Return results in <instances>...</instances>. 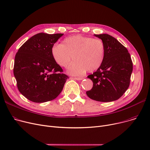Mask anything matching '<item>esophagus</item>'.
Here are the masks:
<instances>
[{
	"label": "esophagus",
	"mask_w": 150,
	"mask_h": 150,
	"mask_svg": "<svg viewBox=\"0 0 150 150\" xmlns=\"http://www.w3.org/2000/svg\"><path fill=\"white\" fill-rule=\"evenodd\" d=\"M74 79L75 80H78V81H81L82 80H83V78H78V77H75L74 78Z\"/></svg>",
	"instance_id": "obj_1"
}]
</instances>
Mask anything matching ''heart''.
<instances>
[{
  "instance_id": "b5f03b06",
  "label": "heart",
  "mask_w": 150,
  "mask_h": 150,
  "mask_svg": "<svg viewBox=\"0 0 150 150\" xmlns=\"http://www.w3.org/2000/svg\"><path fill=\"white\" fill-rule=\"evenodd\" d=\"M52 56L57 64L66 67L71 59L74 61L67 67L72 75H81L87 70L92 72L102 64L105 47L100 39L77 35L65 38L61 44H54L51 49Z\"/></svg>"
}]
</instances>
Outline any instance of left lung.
Instances as JSON below:
<instances>
[{"label": "left lung", "instance_id": "8db88e82", "mask_svg": "<svg viewBox=\"0 0 150 150\" xmlns=\"http://www.w3.org/2000/svg\"><path fill=\"white\" fill-rule=\"evenodd\" d=\"M101 39L105 55L101 66L88 76L93 87L86 92L91 99L110 102L120 98L129 88L132 62L128 50L120 42L108 34L94 35Z\"/></svg>", "mask_w": 150, "mask_h": 150}]
</instances>
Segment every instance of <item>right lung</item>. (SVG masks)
<instances>
[{"mask_svg":"<svg viewBox=\"0 0 150 150\" xmlns=\"http://www.w3.org/2000/svg\"><path fill=\"white\" fill-rule=\"evenodd\" d=\"M63 34L38 33L23 44L15 56L13 73L19 92L28 100L44 103L56 98L68 76L52 56L51 49Z\"/></svg>","mask_w":150,"mask_h":150,"instance_id":"add662e5","label":"right lung"}]
</instances>
